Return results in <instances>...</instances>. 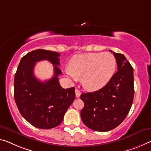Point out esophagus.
I'll return each instance as SVG.
<instances>
[{"label":"esophagus","instance_id":"34e87169","mask_svg":"<svg viewBox=\"0 0 151 151\" xmlns=\"http://www.w3.org/2000/svg\"><path fill=\"white\" fill-rule=\"evenodd\" d=\"M75 94H76V97H79L80 95H81V91L77 88H76L75 89Z\"/></svg>","mask_w":151,"mask_h":151}]
</instances>
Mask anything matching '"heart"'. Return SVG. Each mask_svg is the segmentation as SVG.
I'll return each mask as SVG.
<instances>
[{
    "instance_id": "obj_1",
    "label": "heart",
    "mask_w": 151,
    "mask_h": 151,
    "mask_svg": "<svg viewBox=\"0 0 151 151\" xmlns=\"http://www.w3.org/2000/svg\"><path fill=\"white\" fill-rule=\"evenodd\" d=\"M116 68V60L109 52L76 55L70 60L66 73L74 81L82 78L88 91L99 90L108 83Z\"/></svg>"
}]
</instances>
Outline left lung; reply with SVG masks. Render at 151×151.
Wrapping results in <instances>:
<instances>
[{"label": "left lung", "mask_w": 151, "mask_h": 151, "mask_svg": "<svg viewBox=\"0 0 151 151\" xmlns=\"http://www.w3.org/2000/svg\"><path fill=\"white\" fill-rule=\"evenodd\" d=\"M111 52L116 58L118 71L103 88L81 95L84 102L81 119L86 126L97 132L111 130L122 122L134 94L132 66L124 55Z\"/></svg>", "instance_id": "obj_1"}]
</instances>
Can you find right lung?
I'll return each mask as SVG.
<instances>
[{
	"instance_id": "1",
	"label": "right lung",
	"mask_w": 151,
	"mask_h": 151,
	"mask_svg": "<svg viewBox=\"0 0 151 151\" xmlns=\"http://www.w3.org/2000/svg\"><path fill=\"white\" fill-rule=\"evenodd\" d=\"M58 52L38 49L21 59L14 79V97L19 111L32 126L40 129L58 126L75 99V87L63 88L58 76L62 74ZM47 59L54 65L51 80L42 82L33 75L37 61Z\"/></svg>"
}]
</instances>
